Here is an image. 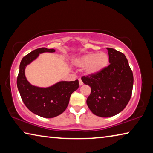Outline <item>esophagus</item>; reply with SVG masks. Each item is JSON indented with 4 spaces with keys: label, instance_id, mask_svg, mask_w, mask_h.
I'll use <instances>...</instances> for the list:
<instances>
[{
    "label": "esophagus",
    "instance_id": "34e87169",
    "mask_svg": "<svg viewBox=\"0 0 153 153\" xmlns=\"http://www.w3.org/2000/svg\"><path fill=\"white\" fill-rule=\"evenodd\" d=\"M79 86H82V85H83V82L82 81L81 79H79Z\"/></svg>",
    "mask_w": 153,
    "mask_h": 153
}]
</instances>
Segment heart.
Wrapping results in <instances>:
<instances>
[{
    "label": "heart",
    "mask_w": 153,
    "mask_h": 153,
    "mask_svg": "<svg viewBox=\"0 0 153 153\" xmlns=\"http://www.w3.org/2000/svg\"><path fill=\"white\" fill-rule=\"evenodd\" d=\"M108 56L105 53L100 52L97 54L88 53L82 56L76 61V64L79 67H86L88 74H97L107 67Z\"/></svg>",
    "instance_id": "b5f03b06"
}]
</instances>
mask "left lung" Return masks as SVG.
<instances>
[{
	"mask_svg": "<svg viewBox=\"0 0 153 153\" xmlns=\"http://www.w3.org/2000/svg\"><path fill=\"white\" fill-rule=\"evenodd\" d=\"M109 65L97 74L82 76L85 84L91 87L87 105L94 115L109 117L122 111L130 100L134 77L124 54L107 48Z\"/></svg>",
	"mask_w": 153,
	"mask_h": 153,
	"instance_id": "left-lung-1",
	"label": "left lung"
}]
</instances>
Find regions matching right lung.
Instances as JSON below:
<instances>
[{"label": "right lung", "mask_w": 153, "mask_h": 153, "mask_svg": "<svg viewBox=\"0 0 153 153\" xmlns=\"http://www.w3.org/2000/svg\"><path fill=\"white\" fill-rule=\"evenodd\" d=\"M53 48H40L33 51L22 59L17 79V86L21 97L26 107L36 115L45 118H53L64 112L69 104L71 94L78 88L79 82H59L48 88L31 85L25 76L28 64L43 53H54Z\"/></svg>", "instance_id": "right-lung-1"}]
</instances>
